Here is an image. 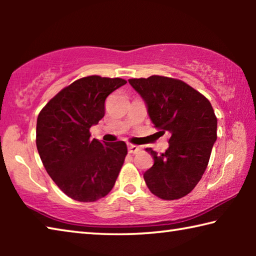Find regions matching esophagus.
<instances>
[{
    "mask_svg": "<svg viewBox=\"0 0 256 256\" xmlns=\"http://www.w3.org/2000/svg\"><path fill=\"white\" fill-rule=\"evenodd\" d=\"M128 154H136L138 150H140V148L136 146H133V144H128Z\"/></svg>",
    "mask_w": 256,
    "mask_h": 256,
    "instance_id": "1",
    "label": "esophagus"
}]
</instances>
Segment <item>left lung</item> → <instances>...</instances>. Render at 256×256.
<instances>
[{"mask_svg": "<svg viewBox=\"0 0 256 256\" xmlns=\"http://www.w3.org/2000/svg\"><path fill=\"white\" fill-rule=\"evenodd\" d=\"M128 82L144 100L154 128L170 136L164 154L146 149L154 157V166L144 175L146 186L162 200L188 196L204 174L216 140L214 108L182 80L151 76Z\"/></svg>", "mask_w": 256, "mask_h": 256, "instance_id": "8db88e82", "label": "left lung"}]
</instances>
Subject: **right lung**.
I'll use <instances>...</instances> for the list:
<instances>
[{
  "instance_id": "obj_1",
  "label": "right lung",
  "mask_w": 256,
  "mask_h": 256,
  "mask_svg": "<svg viewBox=\"0 0 256 256\" xmlns=\"http://www.w3.org/2000/svg\"><path fill=\"white\" fill-rule=\"evenodd\" d=\"M126 81L84 76L46 104L37 118L38 154L50 178L68 198L94 202L114 188L128 154L124 141L102 144L89 130L105 115V100Z\"/></svg>"
}]
</instances>
